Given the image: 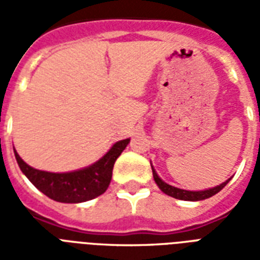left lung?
Returning <instances> with one entry per match:
<instances>
[{
    "label": "left lung",
    "mask_w": 260,
    "mask_h": 260,
    "mask_svg": "<svg viewBox=\"0 0 260 260\" xmlns=\"http://www.w3.org/2000/svg\"><path fill=\"white\" fill-rule=\"evenodd\" d=\"M152 167V175H154V181L155 183L158 185V187L162 190L163 193L167 194V196H170L173 198H177V200H182V201H201V200H206V198L212 197L214 194H217L220 190L224 187V186L230 182V179H226L225 182H222L220 185L214 186V187H210V189H205V190H183L179 189V187H175V186H171L169 183L163 181L162 178L159 177L158 173L155 171L154 166L151 165Z\"/></svg>",
    "instance_id": "8db88e82"
}]
</instances>
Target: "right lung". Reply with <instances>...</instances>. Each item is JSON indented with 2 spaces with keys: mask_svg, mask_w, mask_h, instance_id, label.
Segmentation results:
<instances>
[{
  "mask_svg": "<svg viewBox=\"0 0 260 260\" xmlns=\"http://www.w3.org/2000/svg\"><path fill=\"white\" fill-rule=\"evenodd\" d=\"M129 140L131 139H124L116 142L97 162L69 173H50L34 169L20 158L17 151L13 150L20 170L34 183L35 187L54 201L79 204L105 193L112 179L114 162L125 150Z\"/></svg>",
  "mask_w": 260,
  "mask_h": 260,
  "instance_id": "1",
  "label": "right lung"
}]
</instances>
